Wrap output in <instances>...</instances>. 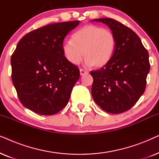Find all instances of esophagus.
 <instances>
[{
    "label": "esophagus",
    "instance_id": "esophagus-1",
    "mask_svg": "<svg viewBox=\"0 0 159 159\" xmlns=\"http://www.w3.org/2000/svg\"><path fill=\"white\" fill-rule=\"evenodd\" d=\"M80 75H87V74H88V71L84 70L83 69H80Z\"/></svg>",
    "mask_w": 159,
    "mask_h": 159
}]
</instances>
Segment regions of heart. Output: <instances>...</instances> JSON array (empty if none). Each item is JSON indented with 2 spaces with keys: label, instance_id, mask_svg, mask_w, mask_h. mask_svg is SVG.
<instances>
[{
  "label": "heart",
  "instance_id": "obj_1",
  "mask_svg": "<svg viewBox=\"0 0 159 159\" xmlns=\"http://www.w3.org/2000/svg\"><path fill=\"white\" fill-rule=\"evenodd\" d=\"M116 43V37L110 30L88 25L75 32L71 40L65 41L62 51L65 58L71 64H79L84 53L87 64L101 67L111 59Z\"/></svg>",
  "mask_w": 159,
  "mask_h": 159
}]
</instances>
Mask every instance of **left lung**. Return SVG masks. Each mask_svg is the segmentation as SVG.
<instances>
[{
	"instance_id": "1",
	"label": "left lung",
	"mask_w": 159,
	"mask_h": 159,
	"mask_svg": "<svg viewBox=\"0 0 159 159\" xmlns=\"http://www.w3.org/2000/svg\"><path fill=\"white\" fill-rule=\"evenodd\" d=\"M108 25L116 37L111 59L91 71L93 98L103 111L120 114L129 110L143 94L150 70L149 55L135 32L111 18L96 19Z\"/></svg>"
}]
</instances>
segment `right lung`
<instances>
[{
  "mask_svg": "<svg viewBox=\"0 0 159 159\" xmlns=\"http://www.w3.org/2000/svg\"><path fill=\"white\" fill-rule=\"evenodd\" d=\"M80 21L51 24L25 34L11 58V79L24 106L53 115L68 103L80 69L65 58L64 39Z\"/></svg>",
  "mask_w": 159,
  "mask_h": 159,
  "instance_id": "add662e5",
  "label": "right lung"
}]
</instances>
